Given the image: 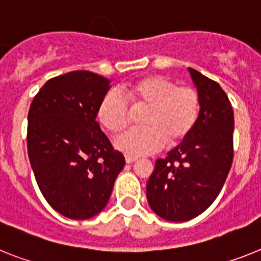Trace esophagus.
I'll return each mask as SVG.
<instances>
[{
  "label": "esophagus",
  "mask_w": 261,
  "mask_h": 261,
  "mask_svg": "<svg viewBox=\"0 0 261 261\" xmlns=\"http://www.w3.org/2000/svg\"><path fill=\"white\" fill-rule=\"evenodd\" d=\"M138 161L137 156H130V155H126V163H134V162Z\"/></svg>",
  "instance_id": "1"
}]
</instances>
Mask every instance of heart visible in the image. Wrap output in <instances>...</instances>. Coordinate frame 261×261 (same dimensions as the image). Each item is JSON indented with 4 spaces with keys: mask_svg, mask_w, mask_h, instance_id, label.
<instances>
[{
    "mask_svg": "<svg viewBox=\"0 0 261 261\" xmlns=\"http://www.w3.org/2000/svg\"><path fill=\"white\" fill-rule=\"evenodd\" d=\"M118 91H109L98 109V119L107 133H124L134 110L146 113L143 128L127 133L115 146L130 156H142L161 150L166 142L178 144L190 135L199 117V95L192 87L176 86L163 76H144L127 83ZM130 103L132 107L128 105Z\"/></svg>",
    "mask_w": 261,
    "mask_h": 261,
    "instance_id": "heart-1",
    "label": "heart"
}]
</instances>
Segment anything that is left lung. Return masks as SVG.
Segmentation results:
<instances>
[{
  "label": "left lung",
  "mask_w": 261,
  "mask_h": 261,
  "mask_svg": "<svg viewBox=\"0 0 261 261\" xmlns=\"http://www.w3.org/2000/svg\"><path fill=\"white\" fill-rule=\"evenodd\" d=\"M200 102L196 124L164 159H158L147 181L151 210L168 222L200 215L222 191L233 159V110L224 90L188 67Z\"/></svg>",
  "instance_id": "obj_1"
}]
</instances>
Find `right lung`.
<instances>
[{"mask_svg":"<svg viewBox=\"0 0 261 261\" xmlns=\"http://www.w3.org/2000/svg\"><path fill=\"white\" fill-rule=\"evenodd\" d=\"M110 80L71 71L41 87L28 115V154L43 198L61 215L86 220L106 207L124 156L95 120Z\"/></svg>","mask_w":261,"mask_h":261,"instance_id":"add662e5","label":"right lung"}]
</instances>
